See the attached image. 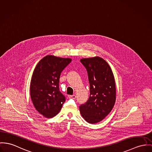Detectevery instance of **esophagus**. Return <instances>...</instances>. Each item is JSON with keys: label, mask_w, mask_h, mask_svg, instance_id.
<instances>
[{"label": "esophagus", "mask_w": 152, "mask_h": 152, "mask_svg": "<svg viewBox=\"0 0 152 152\" xmlns=\"http://www.w3.org/2000/svg\"><path fill=\"white\" fill-rule=\"evenodd\" d=\"M76 96L75 95H69V98L70 99H75V98H76Z\"/></svg>", "instance_id": "esophagus-1"}]
</instances>
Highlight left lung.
<instances>
[{"instance_id": "left-lung-1", "label": "left lung", "mask_w": 152, "mask_h": 152, "mask_svg": "<svg viewBox=\"0 0 152 152\" xmlns=\"http://www.w3.org/2000/svg\"><path fill=\"white\" fill-rule=\"evenodd\" d=\"M90 83V97L79 106L83 118L88 123L100 122L111 112L116 101V84L109 64L99 57L82 58Z\"/></svg>"}]
</instances>
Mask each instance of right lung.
Returning a JSON list of instances; mask_svg holds the SVG:
<instances>
[{
    "instance_id": "add662e5",
    "label": "right lung",
    "mask_w": 152,
    "mask_h": 152,
    "mask_svg": "<svg viewBox=\"0 0 152 152\" xmlns=\"http://www.w3.org/2000/svg\"><path fill=\"white\" fill-rule=\"evenodd\" d=\"M71 61L69 58L48 55L35 67L31 82V97L37 111L44 117L56 116L65 101L59 90V81L62 71Z\"/></svg>"
}]
</instances>
